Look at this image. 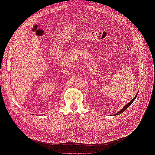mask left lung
<instances>
[{
  "label": "left lung",
  "instance_id": "obj_1",
  "mask_svg": "<svg viewBox=\"0 0 155 155\" xmlns=\"http://www.w3.org/2000/svg\"><path fill=\"white\" fill-rule=\"evenodd\" d=\"M137 95H136V96H135V97H134L133 98V99L132 100H131V101H130V102H129V103H128V104H127V105H125V107H124L123 108V109H121V110H120V111H119V112H118V113H116V114H115L114 115H118V114H121V113H122V112H124V111H125V110H126L127 109V108H128V107H129V106H130V105L131 104H133V101H134V100L136 99V97H137Z\"/></svg>",
  "mask_w": 155,
  "mask_h": 155
}]
</instances>
